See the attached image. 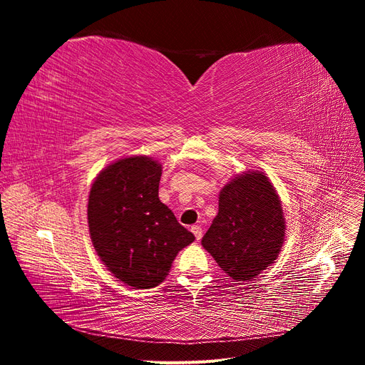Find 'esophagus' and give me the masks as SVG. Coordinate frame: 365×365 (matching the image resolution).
Masks as SVG:
<instances>
[{
  "label": "esophagus",
  "mask_w": 365,
  "mask_h": 365,
  "mask_svg": "<svg viewBox=\"0 0 365 365\" xmlns=\"http://www.w3.org/2000/svg\"><path fill=\"white\" fill-rule=\"evenodd\" d=\"M192 231H193V235H195V237L200 240L201 237H202V228L200 227V225H193L192 227Z\"/></svg>",
  "instance_id": "esophagus-1"
}]
</instances>
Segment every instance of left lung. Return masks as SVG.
Listing matches in <instances>:
<instances>
[{
	"mask_svg": "<svg viewBox=\"0 0 365 365\" xmlns=\"http://www.w3.org/2000/svg\"><path fill=\"white\" fill-rule=\"evenodd\" d=\"M280 197L262 172L235 176L219 193V212L201 244L236 282L254 279L277 259L284 240Z\"/></svg>",
	"mask_w": 365,
	"mask_h": 365,
	"instance_id": "obj_1",
	"label": "left lung"
}]
</instances>
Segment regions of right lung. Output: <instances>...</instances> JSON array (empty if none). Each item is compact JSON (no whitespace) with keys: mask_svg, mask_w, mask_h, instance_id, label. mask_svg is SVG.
Returning <instances> with one entry per match:
<instances>
[{"mask_svg":"<svg viewBox=\"0 0 365 365\" xmlns=\"http://www.w3.org/2000/svg\"><path fill=\"white\" fill-rule=\"evenodd\" d=\"M161 164L129 157L109 164L88 200L93 245L106 268L132 288L150 289L195 236L158 197Z\"/></svg>","mask_w":365,"mask_h":365,"instance_id":"obj_1","label":"right lung"}]
</instances>
